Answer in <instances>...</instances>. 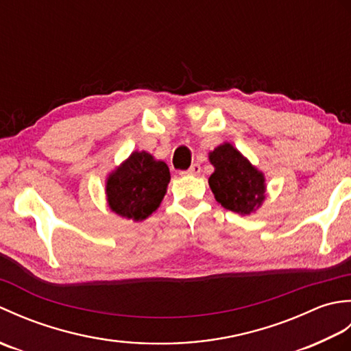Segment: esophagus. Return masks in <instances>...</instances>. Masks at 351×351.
Returning a JSON list of instances; mask_svg holds the SVG:
<instances>
[{"instance_id":"1","label":"esophagus","mask_w":351,"mask_h":351,"mask_svg":"<svg viewBox=\"0 0 351 351\" xmlns=\"http://www.w3.org/2000/svg\"><path fill=\"white\" fill-rule=\"evenodd\" d=\"M200 166L197 162H195V164H191V167L187 170V171H181V175H200Z\"/></svg>"}]
</instances>
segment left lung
<instances>
[{
    "label": "left lung",
    "mask_w": 351,
    "mask_h": 351,
    "mask_svg": "<svg viewBox=\"0 0 351 351\" xmlns=\"http://www.w3.org/2000/svg\"><path fill=\"white\" fill-rule=\"evenodd\" d=\"M214 173L210 187L223 208L241 215L255 213L265 199V178L230 145L223 143L210 152Z\"/></svg>",
    "instance_id": "1"
}]
</instances>
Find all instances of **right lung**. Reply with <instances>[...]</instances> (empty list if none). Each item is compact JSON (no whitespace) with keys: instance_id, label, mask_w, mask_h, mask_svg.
<instances>
[{"instance_id":"add662e5","label":"right lung","mask_w":351,"mask_h":351,"mask_svg":"<svg viewBox=\"0 0 351 351\" xmlns=\"http://www.w3.org/2000/svg\"><path fill=\"white\" fill-rule=\"evenodd\" d=\"M170 171L145 151L132 152L107 178L106 195L110 210L125 219H147L166 195Z\"/></svg>"}]
</instances>
